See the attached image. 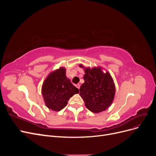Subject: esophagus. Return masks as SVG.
Wrapping results in <instances>:
<instances>
[{"instance_id":"34e87169","label":"esophagus","mask_w":156,"mask_h":156,"mask_svg":"<svg viewBox=\"0 0 156 156\" xmlns=\"http://www.w3.org/2000/svg\"><path fill=\"white\" fill-rule=\"evenodd\" d=\"M80 86H81V85H80V84H76V87H77V88L78 89H79V88H80Z\"/></svg>"}]
</instances>
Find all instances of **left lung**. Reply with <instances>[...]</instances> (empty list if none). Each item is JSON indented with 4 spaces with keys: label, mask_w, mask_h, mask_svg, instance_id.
Instances as JSON below:
<instances>
[{
    "label": "left lung",
    "mask_w": 156,
    "mask_h": 156,
    "mask_svg": "<svg viewBox=\"0 0 156 156\" xmlns=\"http://www.w3.org/2000/svg\"><path fill=\"white\" fill-rule=\"evenodd\" d=\"M80 67H83L80 65ZM84 83L80 87V96L88 110L98 113L106 110L111 105L115 94V87L108 72L100 68L84 69Z\"/></svg>",
    "instance_id": "left-lung-1"
}]
</instances>
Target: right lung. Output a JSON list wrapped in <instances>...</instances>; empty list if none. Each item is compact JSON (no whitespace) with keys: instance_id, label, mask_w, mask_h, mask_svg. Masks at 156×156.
<instances>
[{"instance_id":"obj_1","label":"right lung","mask_w":156,"mask_h":156,"mask_svg":"<svg viewBox=\"0 0 156 156\" xmlns=\"http://www.w3.org/2000/svg\"><path fill=\"white\" fill-rule=\"evenodd\" d=\"M79 92V89L66 76V69L63 68L50 73L41 88L46 106L55 111L62 110L67 105L69 98Z\"/></svg>"}]
</instances>
